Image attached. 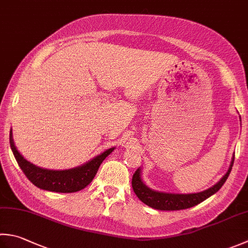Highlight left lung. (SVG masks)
Returning <instances> with one entry per match:
<instances>
[{
  "label": "left lung",
  "instance_id": "1",
  "mask_svg": "<svg viewBox=\"0 0 248 248\" xmlns=\"http://www.w3.org/2000/svg\"><path fill=\"white\" fill-rule=\"evenodd\" d=\"M241 119V117H240ZM234 162V156L232 157L230 167L228 169L227 173L218 182L216 185L211 188L206 189L204 191L197 192V193H187V195H182V193H167L161 191H156L153 189L148 188L142 181V173H140V168H139L132 177V188L140 201L145 204L156 208L160 211H179L185 210V208L192 207L198 205L199 203L206 200L207 198L216 193L224 185L227 181L228 176L231 172L232 166Z\"/></svg>",
  "mask_w": 248,
  "mask_h": 248
}]
</instances>
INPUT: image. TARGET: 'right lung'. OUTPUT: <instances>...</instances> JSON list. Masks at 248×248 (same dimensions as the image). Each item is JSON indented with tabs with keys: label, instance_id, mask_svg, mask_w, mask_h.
<instances>
[{
	"label": "right lung",
	"instance_id": "obj_1",
	"mask_svg": "<svg viewBox=\"0 0 248 248\" xmlns=\"http://www.w3.org/2000/svg\"><path fill=\"white\" fill-rule=\"evenodd\" d=\"M9 143H11V148L19 167L33 185L44 190L63 193L79 191L88 186L94 178L103 160L115 149L111 147L105 150L104 153L100 154L99 156L91 159L90 161L80 167L69 170H48L34 166L33 163L22 157V155L18 152L14 144L12 130L9 133Z\"/></svg>",
	"mask_w": 248,
	"mask_h": 248
}]
</instances>
